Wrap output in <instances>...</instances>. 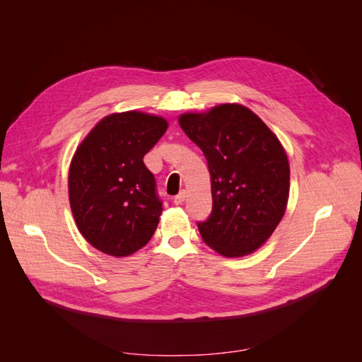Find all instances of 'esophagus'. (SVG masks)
I'll use <instances>...</instances> for the list:
<instances>
[{
  "instance_id": "esophagus-1",
  "label": "esophagus",
  "mask_w": 362,
  "mask_h": 362,
  "mask_svg": "<svg viewBox=\"0 0 362 362\" xmlns=\"http://www.w3.org/2000/svg\"><path fill=\"white\" fill-rule=\"evenodd\" d=\"M184 201H185V190H181L180 194H177V196H175V198H173V202L177 204V205H182Z\"/></svg>"
}]
</instances>
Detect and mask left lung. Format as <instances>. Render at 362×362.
<instances>
[{"mask_svg": "<svg viewBox=\"0 0 362 362\" xmlns=\"http://www.w3.org/2000/svg\"><path fill=\"white\" fill-rule=\"evenodd\" d=\"M178 122L202 149L211 177L213 211L198 223L202 240L228 258L254 254L287 210L286 149L261 117L237 103L182 113Z\"/></svg>", "mask_w": 362, "mask_h": 362, "instance_id": "8db88e82", "label": "left lung"}]
</instances>
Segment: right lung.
Instances as JSON below:
<instances>
[{
  "label": "right lung",
  "mask_w": 362,
  "mask_h": 362,
  "mask_svg": "<svg viewBox=\"0 0 362 362\" xmlns=\"http://www.w3.org/2000/svg\"><path fill=\"white\" fill-rule=\"evenodd\" d=\"M168 127L157 115L112 113L76 146L68 175L71 211L80 234L103 254L129 257L154 235L163 206L144 157Z\"/></svg>",
  "instance_id": "right-lung-1"
}]
</instances>
